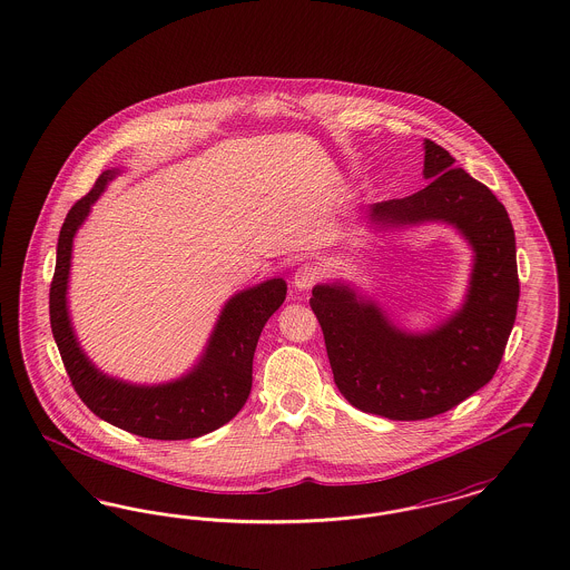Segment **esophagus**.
I'll list each match as a JSON object with an SVG mask.
<instances>
[{
  "label": "esophagus",
  "instance_id": "1",
  "mask_svg": "<svg viewBox=\"0 0 570 570\" xmlns=\"http://www.w3.org/2000/svg\"><path fill=\"white\" fill-rule=\"evenodd\" d=\"M322 274H320V267L316 263H305L296 269L295 277H293V284L298 291H309L316 282H318Z\"/></svg>",
  "mask_w": 570,
  "mask_h": 570
}]
</instances>
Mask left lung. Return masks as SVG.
<instances>
[{"instance_id": "left-lung-1", "label": "left lung", "mask_w": 570, "mask_h": 570, "mask_svg": "<svg viewBox=\"0 0 570 570\" xmlns=\"http://www.w3.org/2000/svg\"><path fill=\"white\" fill-rule=\"evenodd\" d=\"M439 144L424 139L426 188L371 205L382 227L448 223L475 252L462 309L429 333H405L342 282L318 284V318L335 384L350 405L387 420H426L485 386L501 365L518 298L515 233L504 205Z\"/></svg>"}]
</instances>
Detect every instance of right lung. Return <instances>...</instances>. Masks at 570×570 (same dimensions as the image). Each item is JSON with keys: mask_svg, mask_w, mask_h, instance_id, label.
<instances>
[{"mask_svg": "<svg viewBox=\"0 0 570 570\" xmlns=\"http://www.w3.org/2000/svg\"><path fill=\"white\" fill-rule=\"evenodd\" d=\"M118 174V169L104 171L66 216L50 284L52 337L71 386L95 415L146 439H197L227 424L246 405L252 390L254 350L265 322L286 298V282L274 277L230 296L209 335L202 361L180 380L159 386H136L104 375L78 345L66 295L73 235L89 216L91 205Z\"/></svg>", "mask_w": 570, "mask_h": 570, "instance_id": "1", "label": "right lung"}]
</instances>
